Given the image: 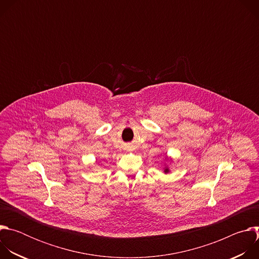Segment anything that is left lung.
Segmentation results:
<instances>
[{
    "label": "left lung",
    "mask_w": 259,
    "mask_h": 259,
    "mask_svg": "<svg viewBox=\"0 0 259 259\" xmlns=\"http://www.w3.org/2000/svg\"><path fill=\"white\" fill-rule=\"evenodd\" d=\"M164 160H166V161H170V163H173V159H172V158H169L168 156H166ZM169 172H170L169 167H168L167 165H165V167H164V173H165V174H167V173H169Z\"/></svg>",
    "instance_id": "left-lung-1"
}]
</instances>
